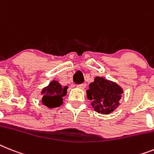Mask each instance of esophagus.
Masks as SVG:
<instances>
[{
  "label": "esophagus",
  "mask_w": 154,
  "mask_h": 154,
  "mask_svg": "<svg viewBox=\"0 0 154 154\" xmlns=\"http://www.w3.org/2000/svg\"><path fill=\"white\" fill-rule=\"evenodd\" d=\"M86 83H82V84L78 86V87L80 89H84V88H86Z\"/></svg>",
  "instance_id": "obj_1"
}]
</instances>
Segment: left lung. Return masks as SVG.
<instances>
[{
  "label": "left lung",
  "instance_id": "obj_1",
  "mask_svg": "<svg viewBox=\"0 0 154 154\" xmlns=\"http://www.w3.org/2000/svg\"><path fill=\"white\" fill-rule=\"evenodd\" d=\"M122 94L123 89L120 86L98 76L89 85V90L86 91L87 98L92 101V107L101 114L113 112L120 105Z\"/></svg>",
  "mask_w": 154,
  "mask_h": 154
}]
</instances>
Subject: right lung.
<instances>
[{
  "instance_id": "add662e5",
  "label": "right lung",
  "mask_w": 154,
  "mask_h": 154,
  "mask_svg": "<svg viewBox=\"0 0 154 154\" xmlns=\"http://www.w3.org/2000/svg\"><path fill=\"white\" fill-rule=\"evenodd\" d=\"M67 89L68 86L62 87L57 81L53 80L42 91V103L50 109L59 107L63 103V97L67 94Z\"/></svg>"
}]
</instances>
